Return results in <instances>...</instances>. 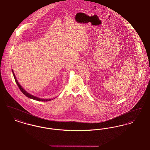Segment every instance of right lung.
I'll list each match as a JSON object with an SVG mask.
<instances>
[{
    "mask_svg": "<svg viewBox=\"0 0 150 150\" xmlns=\"http://www.w3.org/2000/svg\"><path fill=\"white\" fill-rule=\"evenodd\" d=\"M12 72H13V76H14V80H15V81H16V84H17V86H18V88H20V89L21 90V91L23 93V94H24L26 97H28L29 98H31V99H33V100H38V101H44V102H45V101H49V100H52L51 99H50V100H45V99H42V98H38V97H35V96H33V95L29 94V93H28L26 91H25V90L23 89V88L22 87L21 85H20L19 83H18L17 79L16 78V76H15V75H14V72L13 71V70H12Z\"/></svg>",
    "mask_w": 150,
    "mask_h": 150,
    "instance_id": "right-lung-1",
    "label": "right lung"
}]
</instances>
